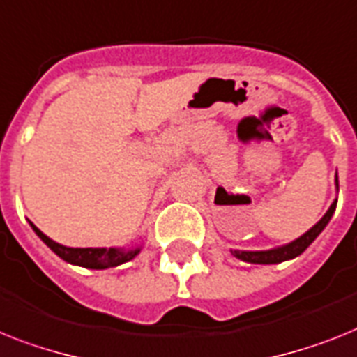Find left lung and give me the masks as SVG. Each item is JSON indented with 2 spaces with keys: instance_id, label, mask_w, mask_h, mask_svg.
Returning <instances> with one entry per match:
<instances>
[{
  "instance_id": "1",
  "label": "left lung",
  "mask_w": 357,
  "mask_h": 357,
  "mask_svg": "<svg viewBox=\"0 0 357 357\" xmlns=\"http://www.w3.org/2000/svg\"><path fill=\"white\" fill-rule=\"evenodd\" d=\"M336 185H337V176H336ZM336 205H337V199L332 203L331 208L326 211V214L323 215L321 220L317 221L316 225H314L312 229L308 230L307 234H303L301 238L292 241V243L285 245V247L274 248V250H263V252H239V250H234L232 254L247 263H261V265H271V263H281V261H285V259H292V257L305 252V248L312 243L317 236L321 234V230L325 229L326 223L331 221L334 211H336Z\"/></svg>"
}]
</instances>
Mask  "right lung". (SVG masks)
<instances>
[{"label": "right lung", "instance_id": "add662e5", "mask_svg": "<svg viewBox=\"0 0 357 357\" xmlns=\"http://www.w3.org/2000/svg\"><path fill=\"white\" fill-rule=\"evenodd\" d=\"M32 225V229L41 239H43V243L47 247H50L54 252L58 254L61 259L68 263H74V265L85 266V268H96V271H101V268H112V266H118L121 263L130 261L137 252H139V248L136 250H118V248H70V247H63V245L56 243L50 238L41 232L34 223Z\"/></svg>", "mask_w": 357, "mask_h": 357}]
</instances>
